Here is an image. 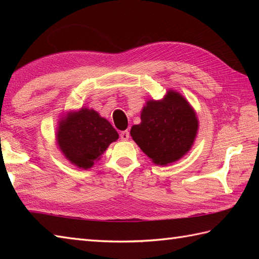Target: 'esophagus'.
Here are the masks:
<instances>
[{
    "label": "esophagus",
    "mask_w": 259,
    "mask_h": 259,
    "mask_svg": "<svg viewBox=\"0 0 259 259\" xmlns=\"http://www.w3.org/2000/svg\"><path fill=\"white\" fill-rule=\"evenodd\" d=\"M129 137H130V134H129L128 130H124V131H122V133L120 134V138H121V140H123V141L128 140Z\"/></svg>",
    "instance_id": "34e87169"
}]
</instances>
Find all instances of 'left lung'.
<instances>
[{
    "label": "left lung",
    "mask_w": 259,
    "mask_h": 259,
    "mask_svg": "<svg viewBox=\"0 0 259 259\" xmlns=\"http://www.w3.org/2000/svg\"><path fill=\"white\" fill-rule=\"evenodd\" d=\"M197 130L198 120L190 104L178 92L169 91L162 100L147 102L141 123L134 125L130 135L153 162L164 166L190 150Z\"/></svg>",
    "instance_id": "1"
}]
</instances>
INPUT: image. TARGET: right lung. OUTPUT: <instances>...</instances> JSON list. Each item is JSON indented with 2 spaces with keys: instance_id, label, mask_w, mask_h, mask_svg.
Here are the masks:
<instances>
[{
  "instance_id": "obj_1",
  "label": "right lung",
  "mask_w": 259,
  "mask_h": 259,
  "mask_svg": "<svg viewBox=\"0 0 259 259\" xmlns=\"http://www.w3.org/2000/svg\"><path fill=\"white\" fill-rule=\"evenodd\" d=\"M119 135L111 123L95 110L82 108L69 113L59 124L57 139L65 158L75 166L89 169Z\"/></svg>"
}]
</instances>
